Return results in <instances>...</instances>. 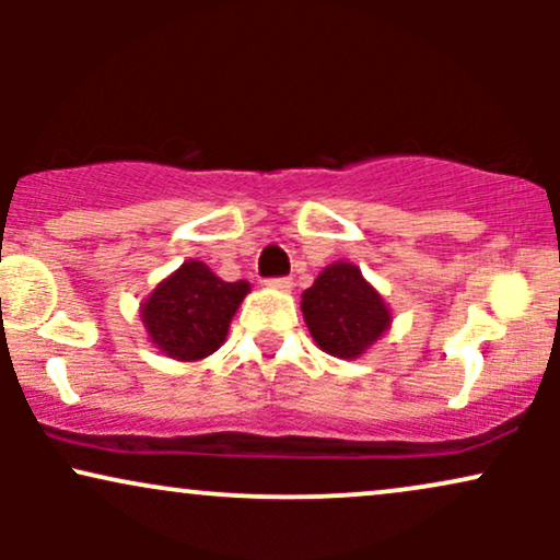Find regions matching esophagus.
Here are the masks:
<instances>
[{
  "instance_id": "1",
  "label": "esophagus",
  "mask_w": 560,
  "mask_h": 560,
  "mask_svg": "<svg viewBox=\"0 0 560 560\" xmlns=\"http://www.w3.org/2000/svg\"><path fill=\"white\" fill-rule=\"evenodd\" d=\"M266 287L279 289V292H289V289H292V279H287V276H276V279H266Z\"/></svg>"
}]
</instances>
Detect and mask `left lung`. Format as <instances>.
I'll use <instances>...</instances> for the list:
<instances>
[{
  "label": "left lung",
  "instance_id": "8db88e82",
  "mask_svg": "<svg viewBox=\"0 0 560 560\" xmlns=\"http://www.w3.org/2000/svg\"><path fill=\"white\" fill-rule=\"evenodd\" d=\"M302 316L311 337L334 358H361L389 329L392 313L382 294L352 262H331L302 292Z\"/></svg>",
  "mask_w": 560,
  "mask_h": 560
}]
</instances>
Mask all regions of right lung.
<instances>
[{
    "mask_svg": "<svg viewBox=\"0 0 560 560\" xmlns=\"http://www.w3.org/2000/svg\"><path fill=\"white\" fill-rule=\"evenodd\" d=\"M247 281H221L205 262L186 260L141 302V324L152 345L176 361H199L226 342Z\"/></svg>",
    "mask_w": 560,
    "mask_h": 560,
    "instance_id": "1",
    "label": "right lung"
}]
</instances>
